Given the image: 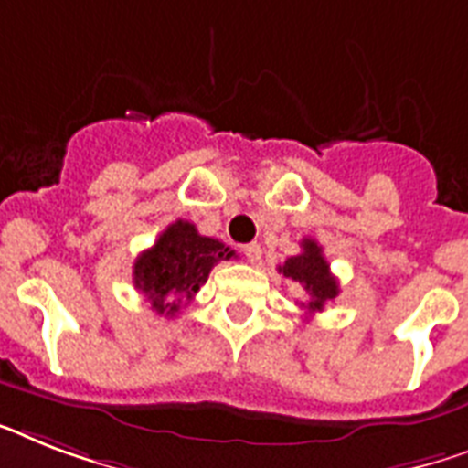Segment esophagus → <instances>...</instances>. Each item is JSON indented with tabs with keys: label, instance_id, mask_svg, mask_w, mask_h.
<instances>
[{
	"label": "esophagus",
	"instance_id": "34e87169",
	"mask_svg": "<svg viewBox=\"0 0 468 468\" xmlns=\"http://www.w3.org/2000/svg\"><path fill=\"white\" fill-rule=\"evenodd\" d=\"M242 254H245L250 264H257V261L261 260V245H257V242H250V245L242 247Z\"/></svg>",
	"mask_w": 468,
	"mask_h": 468
}]
</instances>
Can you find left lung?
<instances>
[{"mask_svg":"<svg viewBox=\"0 0 468 468\" xmlns=\"http://www.w3.org/2000/svg\"><path fill=\"white\" fill-rule=\"evenodd\" d=\"M300 247H303V252L295 254V257H288L286 264L279 267V271L286 279L298 281L300 286L305 288L307 303H300L305 314L322 313L326 303H332L339 295V281L329 271V261L324 260L317 240L305 238L300 242Z\"/></svg>","mask_w":468,"mask_h":468,"instance_id":"1","label":"left lung"}]
</instances>
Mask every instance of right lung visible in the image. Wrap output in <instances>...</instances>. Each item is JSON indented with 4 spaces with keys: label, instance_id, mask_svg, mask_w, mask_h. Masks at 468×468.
Masks as SVG:
<instances>
[{
    "label": "right lung",
    "instance_id": "1",
    "mask_svg": "<svg viewBox=\"0 0 468 468\" xmlns=\"http://www.w3.org/2000/svg\"><path fill=\"white\" fill-rule=\"evenodd\" d=\"M233 250L221 240L199 235L195 223H170L134 261V288L151 303V310L165 317L180 313L182 303H189L207 283L211 269L221 260H230Z\"/></svg>",
    "mask_w": 468,
    "mask_h": 468
}]
</instances>
